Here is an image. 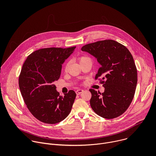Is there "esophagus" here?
Listing matches in <instances>:
<instances>
[{"instance_id": "obj_1", "label": "esophagus", "mask_w": 156, "mask_h": 156, "mask_svg": "<svg viewBox=\"0 0 156 156\" xmlns=\"http://www.w3.org/2000/svg\"><path fill=\"white\" fill-rule=\"evenodd\" d=\"M75 92H76V94L77 95H79V94H80L81 93H82L83 92V90H81V89H79V90H77Z\"/></svg>"}]
</instances>
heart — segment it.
Returning <instances> with one entry per match:
<instances>
[{"label": "heart", "instance_id": "obj_1", "mask_svg": "<svg viewBox=\"0 0 156 156\" xmlns=\"http://www.w3.org/2000/svg\"><path fill=\"white\" fill-rule=\"evenodd\" d=\"M87 59H90V58H89L87 57L83 56V57H81L79 58V62H80H80H83V61H84V60H87ZM67 66H68V64L66 65V69L67 68Z\"/></svg>", "mask_w": 156, "mask_h": 156}]
</instances>
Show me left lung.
I'll return each instance as SVG.
<instances>
[{
  "instance_id": "left-lung-1",
  "label": "left lung",
  "mask_w": 156,
  "mask_h": 156,
  "mask_svg": "<svg viewBox=\"0 0 156 156\" xmlns=\"http://www.w3.org/2000/svg\"><path fill=\"white\" fill-rule=\"evenodd\" d=\"M81 51L101 65L95 79L102 77L105 90L101 93L90 89L92 109L104 119L118 117L128 108L135 93L137 69L132 55L125 46L110 39L86 44Z\"/></svg>"
}]
</instances>
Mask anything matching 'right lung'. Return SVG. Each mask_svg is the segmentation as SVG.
<instances>
[{
	"label": "right lung",
	"instance_id": "1",
	"mask_svg": "<svg viewBox=\"0 0 156 156\" xmlns=\"http://www.w3.org/2000/svg\"><path fill=\"white\" fill-rule=\"evenodd\" d=\"M75 48L39 49L27 57L22 66L18 81L21 94L32 115L43 123H59L71 112L75 92L70 90L60 96L54 82L60 76L62 65Z\"/></svg>",
	"mask_w": 156,
	"mask_h": 156
}]
</instances>
